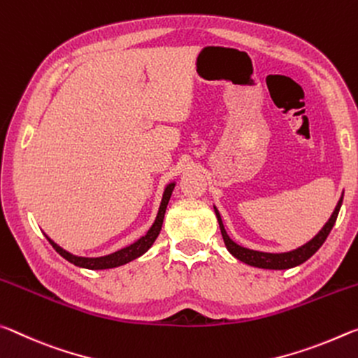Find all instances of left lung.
Returning <instances> with one entry per match:
<instances>
[{
    "instance_id": "left-lung-1",
    "label": "left lung",
    "mask_w": 358,
    "mask_h": 358,
    "mask_svg": "<svg viewBox=\"0 0 358 358\" xmlns=\"http://www.w3.org/2000/svg\"><path fill=\"white\" fill-rule=\"evenodd\" d=\"M341 203H343V196H341V200L338 201L335 210H333L330 220L327 222L325 227L322 228L317 236L313 238L308 244H304L303 248L296 249V250H292V252H285V254H266V252H259V250H250V249L241 248V245H238L236 243L231 241L230 236L227 234L224 224H222L220 214L217 213V209H215V215H217L220 231H222V238H224L227 249L230 250V254L236 257L238 260H241L244 263H248V265L257 266V268L287 269V268H294L296 265H301L303 262H306L309 257H313L315 252L319 250L320 245L325 243L328 234H330L333 225H335L338 213H339V208H341Z\"/></svg>"
}]
</instances>
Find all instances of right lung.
I'll return each mask as SVG.
<instances>
[{
    "label": "right lung",
    "instance_id": "1",
    "mask_svg": "<svg viewBox=\"0 0 358 358\" xmlns=\"http://www.w3.org/2000/svg\"><path fill=\"white\" fill-rule=\"evenodd\" d=\"M174 189V184H169L166 187L165 193H163V200H162V206L158 209V215L154 222V225H152L150 230L148 231L145 236H143L141 239H138L136 243H133L131 245H128L125 249H120L114 252V254L106 255V257H98V259H85V257H76L73 254H69L64 249H62L60 245L55 244L52 239H49V243L52 244V248H54L58 254H60L63 259H66L68 262H71L73 265L76 266H82V268H87V269H108V268H115V266H120V265H125V263L131 262L134 259H138L144 254L145 250H148L154 241L158 236V233L162 230V224H163V217H165V210L168 206V201L169 198H171V193Z\"/></svg>",
    "mask_w": 358,
    "mask_h": 358
}]
</instances>
